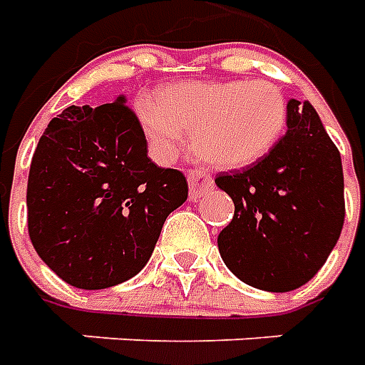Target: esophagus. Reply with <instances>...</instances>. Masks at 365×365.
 I'll return each mask as SVG.
<instances>
[{
  "instance_id": "obj_1",
  "label": "esophagus",
  "mask_w": 365,
  "mask_h": 365,
  "mask_svg": "<svg viewBox=\"0 0 365 365\" xmlns=\"http://www.w3.org/2000/svg\"><path fill=\"white\" fill-rule=\"evenodd\" d=\"M187 182H190V199L195 201L199 199L205 191L213 187V178L207 174L205 170H191L187 174Z\"/></svg>"
}]
</instances>
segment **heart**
Segmentation results:
<instances>
[{"label":"heart","instance_id":"heart-1","mask_svg":"<svg viewBox=\"0 0 365 365\" xmlns=\"http://www.w3.org/2000/svg\"><path fill=\"white\" fill-rule=\"evenodd\" d=\"M154 158L170 162L193 135L197 152L215 166L242 168L268 154L287 123V103L269 82H187L168 88L160 107L140 109Z\"/></svg>","mask_w":365,"mask_h":365}]
</instances>
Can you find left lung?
Instances as JSON below:
<instances>
[{
    "label": "left lung",
    "instance_id": "8db88e82",
    "mask_svg": "<svg viewBox=\"0 0 365 365\" xmlns=\"http://www.w3.org/2000/svg\"><path fill=\"white\" fill-rule=\"evenodd\" d=\"M215 183L235 201V217L217 238L240 282L274 293L305 285L324 266L344 225V175L309 101L287 103V133L252 166Z\"/></svg>",
    "mask_w": 365,
    "mask_h": 365
}]
</instances>
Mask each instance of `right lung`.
Wrapping results in <instances>:
<instances>
[{"instance_id": "right-lung-1", "label": "right lung", "mask_w": 365, "mask_h": 365, "mask_svg": "<svg viewBox=\"0 0 365 365\" xmlns=\"http://www.w3.org/2000/svg\"><path fill=\"white\" fill-rule=\"evenodd\" d=\"M185 199V175L146 156L125 97L96 109L70 105L44 128L31 160L29 237L60 279L105 289L146 266L166 217Z\"/></svg>"}]
</instances>
